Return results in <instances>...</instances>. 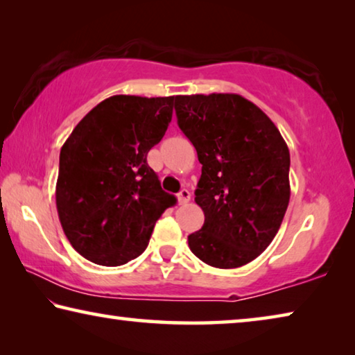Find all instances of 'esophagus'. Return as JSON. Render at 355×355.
<instances>
[{
  "mask_svg": "<svg viewBox=\"0 0 355 355\" xmlns=\"http://www.w3.org/2000/svg\"><path fill=\"white\" fill-rule=\"evenodd\" d=\"M177 199H178L180 205H186V203L191 200V192L188 189H182L177 194Z\"/></svg>",
  "mask_w": 355,
  "mask_h": 355,
  "instance_id": "obj_1",
  "label": "esophagus"
}]
</instances>
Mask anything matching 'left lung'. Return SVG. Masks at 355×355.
<instances>
[{
  "instance_id": "8db88e82",
  "label": "left lung",
  "mask_w": 355,
  "mask_h": 355,
  "mask_svg": "<svg viewBox=\"0 0 355 355\" xmlns=\"http://www.w3.org/2000/svg\"><path fill=\"white\" fill-rule=\"evenodd\" d=\"M175 114L202 164L194 194L205 222L188 236L189 249L209 266H244L284 220L290 150L272 120L238 94L177 95Z\"/></svg>"
}]
</instances>
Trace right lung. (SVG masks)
Wrapping results in <instances>:
<instances>
[{"label":"right lung","mask_w":355,"mask_h":355,"mask_svg":"<svg viewBox=\"0 0 355 355\" xmlns=\"http://www.w3.org/2000/svg\"><path fill=\"white\" fill-rule=\"evenodd\" d=\"M177 97L114 95L83 117L59 155L56 207L78 254L120 266L147 249L175 197L161 189L147 153L166 133Z\"/></svg>","instance_id":"add662e5"}]
</instances>
